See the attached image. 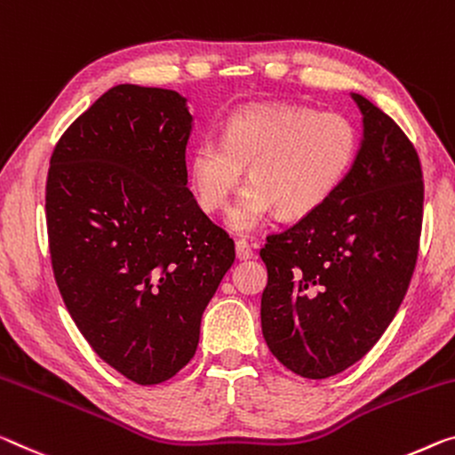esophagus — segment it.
Instances as JSON below:
<instances>
[{
  "instance_id": "esophagus-1",
  "label": "esophagus",
  "mask_w": 455,
  "mask_h": 455,
  "mask_svg": "<svg viewBox=\"0 0 455 455\" xmlns=\"http://www.w3.org/2000/svg\"><path fill=\"white\" fill-rule=\"evenodd\" d=\"M235 249H236V259H239V261H249V259H255L253 249L249 247L247 241H236Z\"/></svg>"
}]
</instances>
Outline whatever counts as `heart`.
I'll return each mask as SVG.
<instances>
[{"label":"heart","mask_w":455,"mask_h":455,"mask_svg":"<svg viewBox=\"0 0 455 455\" xmlns=\"http://www.w3.org/2000/svg\"><path fill=\"white\" fill-rule=\"evenodd\" d=\"M356 151L355 127L340 115L253 107L228 119L222 141H198L186 170L198 206L219 212L249 168V186L227 225L251 235L275 212L281 220H301L322 211L348 178Z\"/></svg>","instance_id":"b5f03b06"}]
</instances>
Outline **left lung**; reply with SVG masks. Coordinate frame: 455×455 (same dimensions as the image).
<instances>
[{
    "label": "left lung",
    "mask_w": 455,
    "mask_h": 455,
    "mask_svg": "<svg viewBox=\"0 0 455 455\" xmlns=\"http://www.w3.org/2000/svg\"><path fill=\"white\" fill-rule=\"evenodd\" d=\"M363 115L356 160L326 206L261 249L269 281L261 328L281 364L328 379L358 363L393 322L419 249L423 176L387 113L350 92Z\"/></svg>",
    "instance_id": "obj_1"
}]
</instances>
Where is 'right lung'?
<instances>
[{
    "mask_svg": "<svg viewBox=\"0 0 455 455\" xmlns=\"http://www.w3.org/2000/svg\"><path fill=\"white\" fill-rule=\"evenodd\" d=\"M188 99L117 84L50 157L52 269L91 348L137 385L190 363L202 314L235 263V243L188 188Z\"/></svg>",
    "mask_w": 455,
    "mask_h": 455,
    "instance_id": "right-lung-1",
    "label": "right lung"
}]
</instances>
